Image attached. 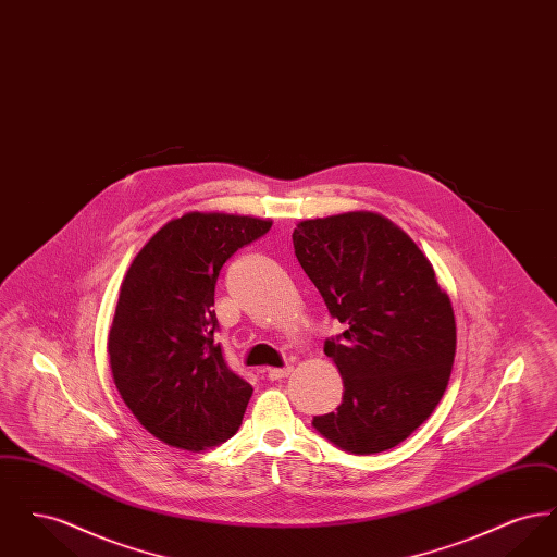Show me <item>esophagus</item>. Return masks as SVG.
Instances as JSON below:
<instances>
[{
  "label": "esophagus",
  "instance_id": "esophagus-1",
  "mask_svg": "<svg viewBox=\"0 0 557 557\" xmlns=\"http://www.w3.org/2000/svg\"><path fill=\"white\" fill-rule=\"evenodd\" d=\"M292 371H294L292 366H286V368H269L267 370V377L269 380H282V377H288Z\"/></svg>",
  "mask_w": 557,
  "mask_h": 557
}]
</instances>
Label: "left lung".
Wrapping results in <instances>:
<instances>
[{"label":"left lung","instance_id":"left-lung-1","mask_svg":"<svg viewBox=\"0 0 557 557\" xmlns=\"http://www.w3.org/2000/svg\"><path fill=\"white\" fill-rule=\"evenodd\" d=\"M292 242L345 325L323 346L343 375V403L313 425L355 455L393 449L447 391L457 345L449 296L418 244L377 212L300 221Z\"/></svg>","mask_w":557,"mask_h":557}]
</instances>
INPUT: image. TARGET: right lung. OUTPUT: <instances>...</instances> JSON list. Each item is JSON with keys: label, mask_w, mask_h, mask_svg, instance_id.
I'll use <instances>...</instances> for the list:
<instances>
[{"label": "right lung", "mask_w": 557, "mask_h": 557, "mask_svg": "<svg viewBox=\"0 0 557 557\" xmlns=\"http://www.w3.org/2000/svg\"><path fill=\"white\" fill-rule=\"evenodd\" d=\"M271 230L269 219L186 212L137 252L108 334L114 384L150 434L205 450L238 432L252 386L214 341V284L225 261Z\"/></svg>", "instance_id": "add662e5"}]
</instances>
